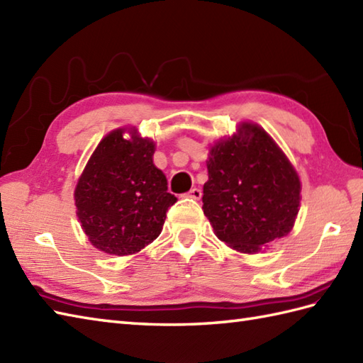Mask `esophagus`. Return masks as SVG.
Here are the masks:
<instances>
[{
  "label": "esophagus",
  "instance_id": "obj_1",
  "mask_svg": "<svg viewBox=\"0 0 363 363\" xmlns=\"http://www.w3.org/2000/svg\"><path fill=\"white\" fill-rule=\"evenodd\" d=\"M186 196H187V198H191V199H196V201H198V199H201L203 191L199 190V189H196V187H194V189H191V190L189 191V194H187Z\"/></svg>",
  "mask_w": 363,
  "mask_h": 363
}]
</instances>
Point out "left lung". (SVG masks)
<instances>
[{
	"label": "left lung",
	"mask_w": 363,
	"mask_h": 363,
	"mask_svg": "<svg viewBox=\"0 0 363 363\" xmlns=\"http://www.w3.org/2000/svg\"><path fill=\"white\" fill-rule=\"evenodd\" d=\"M207 172L203 211L221 242L252 254L290 233L299 211L301 182L260 126L242 123L237 134L215 143Z\"/></svg>",
	"instance_id": "1"
}]
</instances>
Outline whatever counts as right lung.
<instances>
[{"label": "right lung", "mask_w": 363, "mask_h": 363, "mask_svg": "<svg viewBox=\"0 0 363 363\" xmlns=\"http://www.w3.org/2000/svg\"><path fill=\"white\" fill-rule=\"evenodd\" d=\"M107 134L91 154L74 189L78 218L90 243L113 256H129L156 240L168 207L167 177L152 164L156 145L130 129Z\"/></svg>", "instance_id": "1"}]
</instances>
